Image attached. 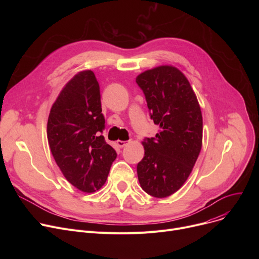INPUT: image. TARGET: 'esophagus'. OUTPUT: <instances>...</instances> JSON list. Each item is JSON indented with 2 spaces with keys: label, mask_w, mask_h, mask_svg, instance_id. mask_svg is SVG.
Returning <instances> with one entry per match:
<instances>
[{
  "label": "esophagus",
  "mask_w": 259,
  "mask_h": 259,
  "mask_svg": "<svg viewBox=\"0 0 259 259\" xmlns=\"http://www.w3.org/2000/svg\"><path fill=\"white\" fill-rule=\"evenodd\" d=\"M116 144H117V146H118L119 148H124L125 146H127V145H128V143H127V142H125V141H117V142H116Z\"/></svg>",
  "instance_id": "1"
}]
</instances>
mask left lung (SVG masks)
I'll list each match as a JSON object with an SVG mask.
<instances>
[{"label":"left lung","mask_w":259,"mask_h":259,"mask_svg":"<svg viewBox=\"0 0 259 259\" xmlns=\"http://www.w3.org/2000/svg\"><path fill=\"white\" fill-rule=\"evenodd\" d=\"M154 124L155 138L142 144L144 158L138 178L149 195L164 198L182 188L191 173L202 144V116L196 95L185 74L162 65L138 75Z\"/></svg>","instance_id":"8db88e82"}]
</instances>
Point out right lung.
I'll list each match as a JSON object with an SVG mask.
<instances>
[{
    "label": "right lung",
    "mask_w": 259,
    "mask_h": 259,
    "mask_svg": "<svg viewBox=\"0 0 259 259\" xmlns=\"http://www.w3.org/2000/svg\"><path fill=\"white\" fill-rule=\"evenodd\" d=\"M104 128L99 81L93 71H80L51 107L47 139L65 179L81 192L100 190L116 158L114 149L101 135Z\"/></svg>",
    "instance_id": "1"
}]
</instances>
